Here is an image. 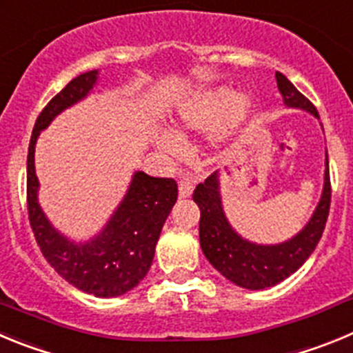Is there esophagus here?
I'll list each match as a JSON object with an SVG mask.
<instances>
[{
    "label": "esophagus",
    "mask_w": 353,
    "mask_h": 353,
    "mask_svg": "<svg viewBox=\"0 0 353 353\" xmlns=\"http://www.w3.org/2000/svg\"><path fill=\"white\" fill-rule=\"evenodd\" d=\"M193 188H195L193 181L188 179V177H183V179L179 181V196L181 199H188V196H192Z\"/></svg>",
    "instance_id": "esophagus-1"
}]
</instances>
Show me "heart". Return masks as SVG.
Wrapping results in <instances>:
<instances>
[{"label":"heart","instance_id":"heart-1","mask_svg":"<svg viewBox=\"0 0 353 353\" xmlns=\"http://www.w3.org/2000/svg\"><path fill=\"white\" fill-rule=\"evenodd\" d=\"M230 116L239 117L246 109V100L243 97H236L228 103V93L225 90L209 91L202 97L195 98L183 107L177 114V128L193 130V128H208L214 125L221 117L223 110L227 109ZM157 144L165 154H176L179 151V142L169 132L157 133Z\"/></svg>","mask_w":353,"mask_h":353}]
</instances>
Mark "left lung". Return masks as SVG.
<instances>
[{
	"label": "left lung",
	"instance_id": "left-lung-1",
	"mask_svg": "<svg viewBox=\"0 0 353 353\" xmlns=\"http://www.w3.org/2000/svg\"><path fill=\"white\" fill-rule=\"evenodd\" d=\"M276 82L288 107L304 109L319 117L316 107L281 72H276ZM193 200L200 209V246L212 268L236 285L250 290L272 287L294 274L313 253L322 237L331 208L329 160L325 161V184L315 214L294 239L283 244L259 246L248 243L232 230L221 209L216 172L211 174L204 183L196 184Z\"/></svg>",
	"mask_w": 353,
	"mask_h": 353
}]
</instances>
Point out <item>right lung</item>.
<instances>
[{
	"label": "right lung",
	"instance_id": "1",
	"mask_svg": "<svg viewBox=\"0 0 353 353\" xmlns=\"http://www.w3.org/2000/svg\"><path fill=\"white\" fill-rule=\"evenodd\" d=\"M97 79V70L72 79L38 116L28 149V216L43 256L61 278L85 294L117 297L137 287L148 274L161 227L177 200L176 181L172 177H151L144 172L135 174L112 220L100 236L85 244H74L59 236L37 200L34 144L40 130L63 109L90 93Z\"/></svg>",
	"mask_w": 353,
	"mask_h": 353
}]
</instances>
